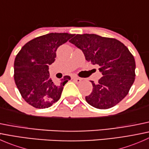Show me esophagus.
I'll use <instances>...</instances> for the list:
<instances>
[{"label":"esophagus","instance_id":"1","mask_svg":"<svg viewBox=\"0 0 149 149\" xmlns=\"http://www.w3.org/2000/svg\"><path fill=\"white\" fill-rule=\"evenodd\" d=\"M72 79H73V80L75 81L76 83H80V82L81 81V78H79V77H76V76H73Z\"/></svg>","mask_w":149,"mask_h":149}]
</instances>
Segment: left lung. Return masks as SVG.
<instances>
[{"mask_svg": "<svg viewBox=\"0 0 149 149\" xmlns=\"http://www.w3.org/2000/svg\"><path fill=\"white\" fill-rule=\"evenodd\" d=\"M82 50L87 61L100 65L102 77L91 81L92 92L86 101L97 109L114 107L126 97L135 81L134 57L118 40L94 34H77L70 40Z\"/></svg>", "mask_w": 149, "mask_h": 149, "instance_id": "obj_1", "label": "left lung"}]
</instances>
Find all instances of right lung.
I'll use <instances>...</instances> for the list:
<instances>
[{
  "instance_id": "add662e5",
  "label": "right lung",
  "mask_w": 149,
  "mask_h": 149,
  "mask_svg": "<svg viewBox=\"0 0 149 149\" xmlns=\"http://www.w3.org/2000/svg\"><path fill=\"white\" fill-rule=\"evenodd\" d=\"M73 34L49 33L28 42L16 55L14 61V80L24 100L35 108L43 109L59 100L64 85L70 80L64 76L61 82H53L49 65L56 58L60 46Z\"/></svg>"
}]
</instances>
